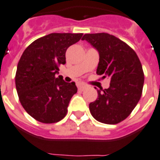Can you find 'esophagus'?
<instances>
[{"instance_id":"esophagus-1","label":"esophagus","mask_w":160,"mask_h":160,"mask_svg":"<svg viewBox=\"0 0 160 160\" xmlns=\"http://www.w3.org/2000/svg\"><path fill=\"white\" fill-rule=\"evenodd\" d=\"M77 87H78V89H79V90H80V91H83V90H84V89L86 88V86H85V85H84V84H78Z\"/></svg>"}]
</instances>
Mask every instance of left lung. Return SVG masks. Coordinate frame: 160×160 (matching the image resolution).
<instances>
[{
	"label": "left lung",
	"instance_id": "1",
	"mask_svg": "<svg viewBox=\"0 0 160 160\" xmlns=\"http://www.w3.org/2000/svg\"><path fill=\"white\" fill-rule=\"evenodd\" d=\"M86 40L98 51L96 73L110 80L108 89L98 90V98L89 103L94 119L105 124H117L129 116L141 97L144 85L142 66L135 51L113 35L86 33Z\"/></svg>",
	"mask_w": 160,
	"mask_h": 160
}]
</instances>
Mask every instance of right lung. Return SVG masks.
Returning a JSON list of instances; mask_svg holds the SVG:
<instances>
[{
  "label": "right lung",
  "instance_id": "right-lung-1",
  "mask_svg": "<svg viewBox=\"0 0 160 160\" xmlns=\"http://www.w3.org/2000/svg\"><path fill=\"white\" fill-rule=\"evenodd\" d=\"M83 33H50L35 40L22 54L17 66L15 86L20 103L32 118L54 123L67 115L75 82H65L57 74L66 64V52Z\"/></svg>",
  "mask_w": 160,
  "mask_h": 160
}]
</instances>
